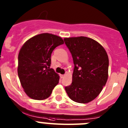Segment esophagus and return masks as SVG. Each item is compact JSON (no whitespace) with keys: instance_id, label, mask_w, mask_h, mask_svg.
<instances>
[{"instance_id":"1","label":"esophagus","mask_w":128,"mask_h":128,"mask_svg":"<svg viewBox=\"0 0 128 128\" xmlns=\"http://www.w3.org/2000/svg\"><path fill=\"white\" fill-rule=\"evenodd\" d=\"M64 76H65V75H60V77H61L62 78H63L64 77Z\"/></svg>"}]
</instances>
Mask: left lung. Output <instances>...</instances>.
Segmentation results:
<instances>
[{"mask_svg": "<svg viewBox=\"0 0 128 128\" xmlns=\"http://www.w3.org/2000/svg\"><path fill=\"white\" fill-rule=\"evenodd\" d=\"M64 40L74 64L72 84L65 90L72 100L87 104L97 97L106 83L108 54L99 42L88 37L65 38Z\"/></svg>", "mask_w": 128, "mask_h": 128, "instance_id": "left-lung-1", "label": "left lung"}]
</instances>
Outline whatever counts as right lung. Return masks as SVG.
I'll list each match as a JSON object with an SVG mask.
<instances>
[{
  "label": "right lung",
  "mask_w": 128,
  "mask_h": 128,
  "mask_svg": "<svg viewBox=\"0 0 128 128\" xmlns=\"http://www.w3.org/2000/svg\"><path fill=\"white\" fill-rule=\"evenodd\" d=\"M62 44L60 36L41 33L27 40L20 49L18 75L24 92L31 98L46 99L59 83V75L50 67L51 53Z\"/></svg>",
  "instance_id": "add662e5"
}]
</instances>
